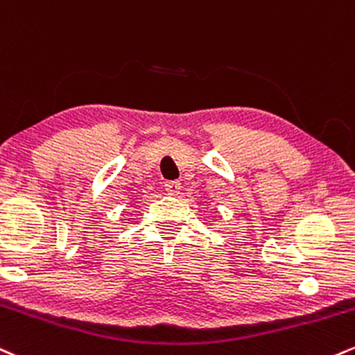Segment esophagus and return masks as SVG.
<instances>
[{"instance_id":"1","label":"esophagus","mask_w":355,"mask_h":355,"mask_svg":"<svg viewBox=\"0 0 355 355\" xmlns=\"http://www.w3.org/2000/svg\"><path fill=\"white\" fill-rule=\"evenodd\" d=\"M180 189H182L180 182H166L165 183V191L168 195H178Z\"/></svg>"}]
</instances>
